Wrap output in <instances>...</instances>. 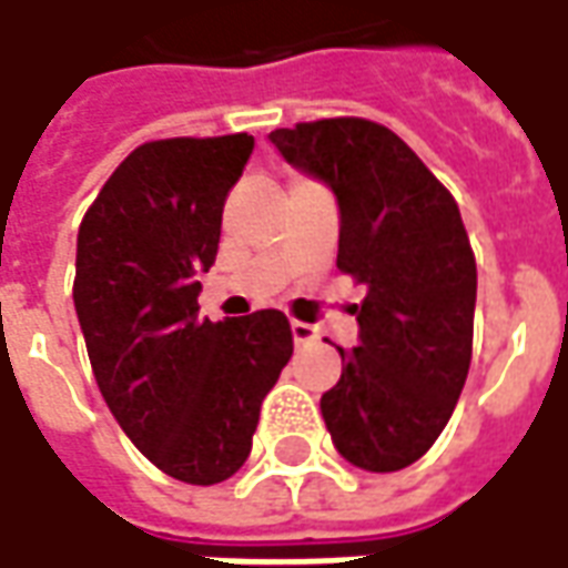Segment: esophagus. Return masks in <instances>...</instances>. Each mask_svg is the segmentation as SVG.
I'll return each instance as SVG.
<instances>
[{"label": "esophagus", "mask_w": 568, "mask_h": 568, "mask_svg": "<svg viewBox=\"0 0 568 568\" xmlns=\"http://www.w3.org/2000/svg\"><path fill=\"white\" fill-rule=\"evenodd\" d=\"M291 334H293V344L296 346H312L318 341V331L306 325V322H293L291 325Z\"/></svg>", "instance_id": "esophagus-1"}]
</instances>
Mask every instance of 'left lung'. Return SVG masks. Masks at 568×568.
I'll list each match as a JSON object with an SVG mask.
<instances>
[{"mask_svg":"<svg viewBox=\"0 0 568 568\" xmlns=\"http://www.w3.org/2000/svg\"><path fill=\"white\" fill-rule=\"evenodd\" d=\"M287 165L328 186L341 212L337 268L365 284L359 341L322 394L349 466H413L450 422L471 363L475 256L459 209L397 133L325 118L268 133Z\"/></svg>","mask_w":568,"mask_h":568,"instance_id":"8db88e82","label":"left lung"}]
</instances>
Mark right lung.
Instances as JSON below:
<instances>
[{"label": "right lung", "instance_id": "add662e5", "mask_svg": "<svg viewBox=\"0 0 568 568\" xmlns=\"http://www.w3.org/2000/svg\"><path fill=\"white\" fill-rule=\"evenodd\" d=\"M256 140L143 143L99 190L78 231L74 310L99 394L152 466L219 485L246 463L258 406L293 353L284 312L200 318L227 190Z\"/></svg>", "mask_w": 568, "mask_h": 568}]
</instances>
